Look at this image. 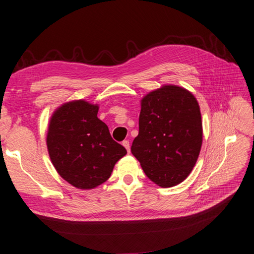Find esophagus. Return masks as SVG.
I'll return each mask as SVG.
<instances>
[{
    "label": "esophagus",
    "mask_w": 254,
    "mask_h": 254,
    "mask_svg": "<svg viewBox=\"0 0 254 254\" xmlns=\"http://www.w3.org/2000/svg\"><path fill=\"white\" fill-rule=\"evenodd\" d=\"M122 145H123V146L126 148L128 153H130V144H129V140H123V143H122Z\"/></svg>",
    "instance_id": "34e87169"
}]
</instances>
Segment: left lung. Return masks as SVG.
<instances>
[{"mask_svg": "<svg viewBox=\"0 0 254 254\" xmlns=\"http://www.w3.org/2000/svg\"><path fill=\"white\" fill-rule=\"evenodd\" d=\"M140 104L138 135L131 152L157 186H177L190 175L201 150L197 100L184 87L164 85L145 96Z\"/></svg>", "mask_w": 254, "mask_h": 254, "instance_id": "left-lung-1", "label": "left lung"}]
</instances>
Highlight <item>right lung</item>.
I'll return each instance as SVG.
<instances>
[{
	"label": "right lung",
	"mask_w": 254,
	"mask_h": 254,
	"mask_svg": "<svg viewBox=\"0 0 254 254\" xmlns=\"http://www.w3.org/2000/svg\"><path fill=\"white\" fill-rule=\"evenodd\" d=\"M99 106L76 100L60 106L50 120L47 147L51 161L69 185L95 189L111 175L126 149L99 120Z\"/></svg>",
	"instance_id": "add662e5"
}]
</instances>
